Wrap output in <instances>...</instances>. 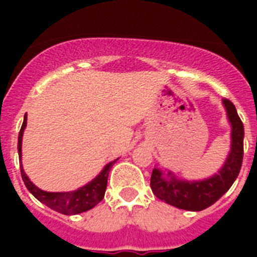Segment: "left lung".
Returning <instances> with one entry per match:
<instances>
[{"label":"left lung","mask_w":257,"mask_h":257,"mask_svg":"<svg viewBox=\"0 0 257 257\" xmlns=\"http://www.w3.org/2000/svg\"><path fill=\"white\" fill-rule=\"evenodd\" d=\"M223 105L231 124V149L223 167L208 179L193 181L179 179L171 171L155 168L151 188L157 199L185 211H203L215 204L235 183L243 163L244 126L235 105L227 98L223 100Z\"/></svg>","instance_id":"1"}]
</instances>
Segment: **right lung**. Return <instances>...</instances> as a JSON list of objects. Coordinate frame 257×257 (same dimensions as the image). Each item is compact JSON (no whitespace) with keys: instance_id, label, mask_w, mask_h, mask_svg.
Masks as SVG:
<instances>
[{"instance_id":"right-lung-1","label":"right lung","mask_w":257,"mask_h":257,"mask_svg":"<svg viewBox=\"0 0 257 257\" xmlns=\"http://www.w3.org/2000/svg\"><path fill=\"white\" fill-rule=\"evenodd\" d=\"M26 120L28 117H24V122H22L21 131L18 135V156H22V136H24V131L26 128ZM116 160L110 161L109 164L104 167V169L98 173V175L85 184L84 187L78 188L76 191L72 192H46L36 187L30 179L26 176L25 171L22 168L21 163V176L24 183H25L28 191L32 195L41 201L42 204H45L49 208L54 209V211L60 212L62 215H78L82 212H86L89 209H92L93 207H96L97 204L100 203L101 200L104 199L105 191H106V184H108V176L110 168L113 164L116 163Z\"/></svg>"}]
</instances>
